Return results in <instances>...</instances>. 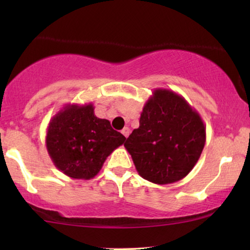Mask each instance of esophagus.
I'll return each instance as SVG.
<instances>
[{"mask_svg": "<svg viewBox=\"0 0 250 250\" xmlns=\"http://www.w3.org/2000/svg\"><path fill=\"white\" fill-rule=\"evenodd\" d=\"M129 132H131V131H129V128H128V127H124V128L122 129V134L124 135L125 138H127V136L129 135Z\"/></svg>", "mask_w": 250, "mask_h": 250, "instance_id": "esophagus-1", "label": "esophagus"}]
</instances>
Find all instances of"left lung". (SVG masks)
I'll use <instances>...</instances> for the list:
<instances>
[{
	"instance_id": "1",
	"label": "left lung",
	"mask_w": 250,
	"mask_h": 250,
	"mask_svg": "<svg viewBox=\"0 0 250 250\" xmlns=\"http://www.w3.org/2000/svg\"><path fill=\"white\" fill-rule=\"evenodd\" d=\"M206 126L182 95L156 88L146 102L140 126L124 146L143 179L155 184L182 180L200 158Z\"/></svg>"
}]
</instances>
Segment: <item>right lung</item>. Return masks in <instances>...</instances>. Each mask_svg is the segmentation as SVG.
I'll return each instance as SVG.
<instances>
[{
	"mask_svg": "<svg viewBox=\"0 0 250 250\" xmlns=\"http://www.w3.org/2000/svg\"><path fill=\"white\" fill-rule=\"evenodd\" d=\"M108 119L98 118L91 104H67L51 118L45 143L54 166L64 175L90 180L107 157L125 142Z\"/></svg>",
	"mask_w": 250,
	"mask_h": 250,
	"instance_id": "1",
	"label": "right lung"
}]
</instances>
